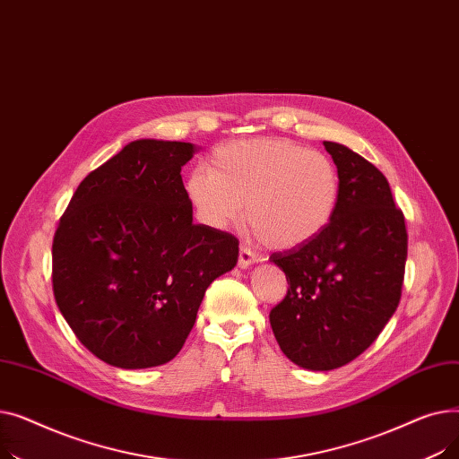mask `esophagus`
Listing matches in <instances>:
<instances>
[{"mask_svg":"<svg viewBox=\"0 0 459 459\" xmlns=\"http://www.w3.org/2000/svg\"><path fill=\"white\" fill-rule=\"evenodd\" d=\"M255 262H258V256L251 249H247L246 246L239 247V258H238L239 268H249L251 264H255Z\"/></svg>","mask_w":459,"mask_h":459,"instance_id":"34e87169","label":"esophagus"}]
</instances>
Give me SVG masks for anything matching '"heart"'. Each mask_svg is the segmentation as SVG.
Segmentation results:
<instances>
[{"mask_svg": "<svg viewBox=\"0 0 459 459\" xmlns=\"http://www.w3.org/2000/svg\"><path fill=\"white\" fill-rule=\"evenodd\" d=\"M199 221L225 230L244 215L272 249H294L316 239L333 221L341 178L333 160L282 137L229 141L213 149L208 169L186 180Z\"/></svg>", "mask_w": 459, "mask_h": 459, "instance_id": "obj_1", "label": "heart"}]
</instances>
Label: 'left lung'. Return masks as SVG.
I'll use <instances>...</instances> for the list:
<instances>
[{
  "label": "left lung",
  "mask_w": 459,
  "mask_h": 459,
  "mask_svg": "<svg viewBox=\"0 0 459 459\" xmlns=\"http://www.w3.org/2000/svg\"><path fill=\"white\" fill-rule=\"evenodd\" d=\"M341 178L329 227L270 262L288 281L270 324L282 353L301 368L348 365L387 325L400 303L407 258L403 213L381 171L341 143L324 141Z\"/></svg>",
  "instance_id": "obj_1"
}]
</instances>
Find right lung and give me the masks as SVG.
<instances>
[{
  "label": "right lung",
  "mask_w": 459,
  "mask_h": 459,
  "mask_svg": "<svg viewBox=\"0 0 459 459\" xmlns=\"http://www.w3.org/2000/svg\"><path fill=\"white\" fill-rule=\"evenodd\" d=\"M193 143L137 139L89 173L54 238V296L78 341L137 370L177 357L238 239L193 223L182 167Z\"/></svg>",
  "instance_id": "1"
}]
</instances>
